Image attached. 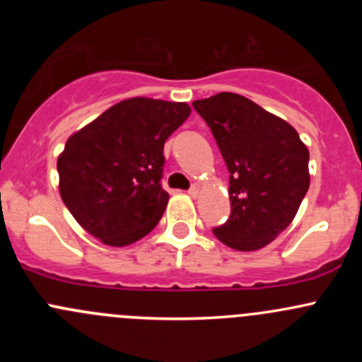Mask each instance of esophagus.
Segmentation results:
<instances>
[{
  "mask_svg": "<svg viewBox=\"0 0 362 362\" xmlns=\"http://www.w3.org/2000/svg\"><path fill=\"white\" fill-rule=\"evenodd\" d=\"M187 192L192 196V198H196V196L199 194V187H198V185H191V189H189Z\"/></svg>",
  "mask_w": 362,
  "mask_h": 362,
  "instance_id": "obj_1",
  "label": "esophagus"
}]
</instances>
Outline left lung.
<instances>
[{
	"instance_id": "1",
	"label": "left lung",
	"mask_w": 362,
	"mask_h": 362,
	"mask_svg": "<svg viewBox=\"0 0 362 362\" xmlns=\"http://www.w3.org/2000/svg\"><path fill=\"white\" fill-rule=\"evenodd\" d=\"M192 107L229 171L231 215L214 235L235 250L262 249L293 222L308 191V148L291 124L240 94L218 93Z\"/></svg>"
}]
</instances>
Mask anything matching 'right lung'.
<instances>
[{
  "mask_svg": "<svg viewBox=\"0 0 362 362\" xmlns=\"http://www.w3.org/2000/svg\"><path fill=\"white\" fill-rule=\"evenodd\" d=\"M189 113L185 103L131 98L69 136L57 159L59 192L89 235L124 247L158 226L170 199L164 141Z\"/></svg>",
  "mask_w": 362,
  "mask_h": 362,
  "instance_id": "right-lung-1",
  "label": "right lung"
}]
</instances>
